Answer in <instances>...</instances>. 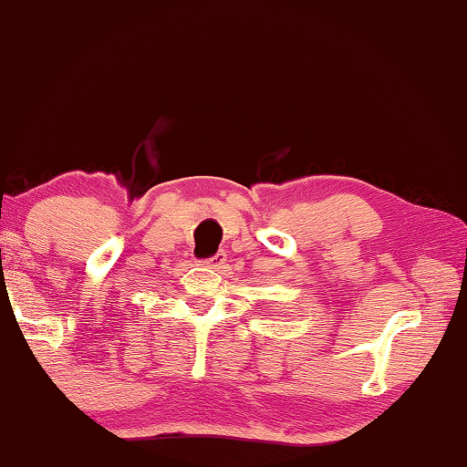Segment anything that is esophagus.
I'll return each mask as SVG.
<instances>
[{
    "instance_id": "obj_1",
    "label": "esophagus",
    "mask_w": 467,
    "mask_h": 467,
    "mask_svg": "<svg viewBox=\"0 0 467 467\" xmlns=\"http://www.w3.org/2000/svg\"><path fill=\"white\" fill-rule=\"evenodd\" d=\"M223 263H226V254H223V252H217L215 256H211V258H206V261H202V265H209V267H213V269H222Z\"/></svg>"
}]
</instances>
